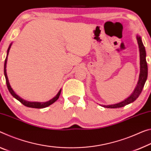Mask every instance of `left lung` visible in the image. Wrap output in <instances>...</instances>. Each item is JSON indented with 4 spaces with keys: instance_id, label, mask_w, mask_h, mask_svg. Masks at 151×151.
<instances>
[{
    "instance_id": "left-lung-1",
    "label": "left lung",
    "mask_w": 151,
    "mask_h": 151,
    "mask_svg": "<svg viewBox=\"0 0 151 151\" xmlns=\"http://www.w3.org/2000/svg\"><path fill=\"white\" fill-rule=\"evenodd\" d=\"M137 39L138 47H139L140 52V75L139 78H138L137 85L136 86V88L134 90L133 93L128 97L127 99L124 100L123 101L119 102L118 104L109 105V106H103V107H107V108H119L126 106V105L130 104L132 103L139 97L140 94L142 92V88L144 87L146 81L147 79L148 76V66L147 60H146V50L145 47L143 45V43L141 40V37L139 35L136 36Z\"/></svg>"
}]
</instances>
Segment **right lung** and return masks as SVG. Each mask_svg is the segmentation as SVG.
I'll return each mask as SVG.
<instances>
[{"mask_svg": "<svg viewBox=\"0 0 151 151\" xmlns=\"http://www.w3.org/2000/svg\"><path fill=\"white\" fill-rule=\"evenodd\" d=\"M11 45H12V43L10 44V45H9L8 50H7L6 57L5 60H4V76H5V78H6V86H7V88H8V89H9V92H10L11 94L13 95V97H15L16 99H17L18 101H19L23 105H24L25 106H27L28 107H32V108H37V109L44 108V107H46L47 106H50V105H52V104H54V103L56 101V100L59 98L60 95V93H61V90L62 89L59 91L58 94H57L54 98H52L51 100H50V101H46V102H31V101H25V100L23 99L22 98H21L19 96H18V95H17L15 92H14V91L12 89L11 85H10V84H9L8 77H7L6 69V62H7V56H8L9 50H10V48H11Z\"/></svg>", "mask_w": 151, "mask_h": 151, "instance_id": "right-lung-1", "label": "right lung"}]
</instances>
